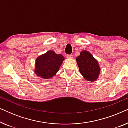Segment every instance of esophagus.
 Wrapping results in <instances>:
<instances>
[{
	"label": "esophagus",
	"mask_w": 128,
	"mask_h": 128,
	"mask_svg": "<svg viewBox=\"0 0 128 128\" xmlns=\"http://www.w3.org/2000/svg\"><path fill=\"white\" fill-rule=\"evenodd\" d=\"M66 58L68 59H72L73 58V56L72 55H66Z\"/></svg>",
	"instance_id": "esophagus-1"
}]
</instances>
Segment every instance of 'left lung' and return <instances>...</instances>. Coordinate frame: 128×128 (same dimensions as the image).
<instances>
[{
	"mask_svg": "<svg viewBox=\"0 0 128 128\" xmlns=\"http://www.w3.org/2000/svg\"><path fill=\"white\" fill-rule=\"evenodd\" d=\"M79 71L84 78L88 82H94L99 78L101 69L98 62L87 50H82L76 58Z\"/></svg>",
	"mask_w": 128,
	"mask_h": 128,
	"instance_id": "1",
	"label": "left lung"
}]
</instances>
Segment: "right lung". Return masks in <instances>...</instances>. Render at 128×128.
<instances>
[{
  "label": "right lung",
  "mask_w": 128,
  "mask_h": 128,
  "mask_svg": "<svg viewBox=\"0 0 128 128\" xmlns=\"http://www.w3.org/2000/svg\"><path fill=\"white\" fill-rule=\"evenodd\" d=\"M64 60L63 55L48 50L36 59L34 73L43 79H50L56 74Z\"/></svg>",
  "instance_id": "right-lung-1"
}]
</instances>
